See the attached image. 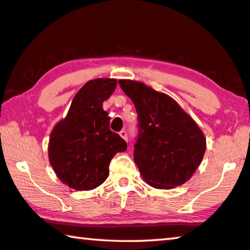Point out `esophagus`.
Segmentation results:
<instances>
[{"label": "esophagus", "mask_w": 250, "mask_h": 250, "mask_svg": "<svg viewBox=\"0 0 250 250\" xmlns=\"http://www.w3.org/2000/svg\"><path fill=\"white\" fill-rule=\"evenodd\" d=\"M120 135L123 137V138H124V140L126 141V142H127L128 141V137H127V132H126V130L125 129H123V130H121V132H120Z\"/></svg>", "instance_id": "esophagus-1"}]
</instances>
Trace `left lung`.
Instances as JSON below:
<instances>
[{"label":"left lung","mask_w":250,"mask_h":250,"mask_svg":"<svg viewBox=\"0 0 250 250\" xmlns=\"http://www.w3.org/2000/svg\"><path fill=\"white\" fill-rule=\"evenodd\" d=\"M118 83L136 108L134 161L142 178L156 189H173L186 183L205 155L202 130L167 94L134 80Z\"/></svg>","instance_id":"left-lung-1"}]
</instances>
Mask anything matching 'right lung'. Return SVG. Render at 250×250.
<instances>
[{
  "mask_svg": "<svg viewBox=\"0 0 250 250\" xmlns=\"http://www.w3.org/2000/svg\"><path fill=\"white\" fill-rule=\"evenodd\" d=\"M117 86L116 79L86 83L72 99L67 116L50 134L49 161L58 178L71 189L93 190L108 178L109 163L127 144L109 129L103 103Z\"/></svg>",
  "mask_w": 250,
  "mask_h": 250,
  "instance_id": "add662e5",
  "label": "right lung"
}]
</instances>
